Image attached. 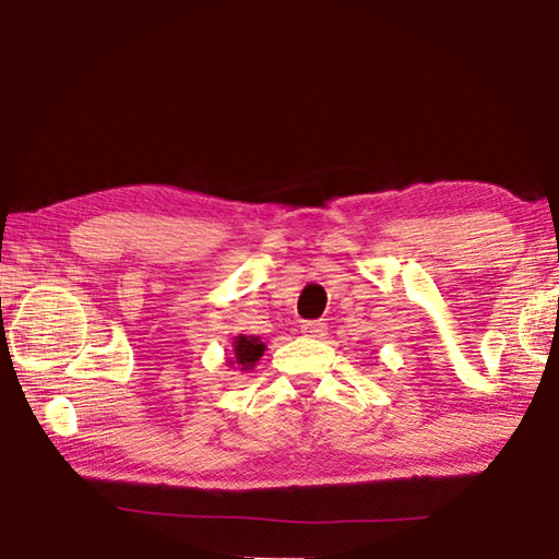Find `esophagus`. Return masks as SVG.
<instances>
[{"label": "esophagus", "instance_id": "34e87169", "mask_svg": "<svg viewBox=\"0 0 559 559\" xmlns=\"http://www.w3.org/2000/svg\"><path fill=\"white\" fill-rule=\"evenodd\" d=\"M301 333L309 335V337H323L328 333V328L323 323H316V321H309L301 325Z\"/></svg>", "mask_w": 559, "mask_h": 559}]
</instances>
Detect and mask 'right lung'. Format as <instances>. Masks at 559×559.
<instances>
[{
    "instance_id": "right-lung-1",
    "label": "right lung",
    "mask_w": 559,
    "mask_h": 559,
    "mask_svg": "<svg viewBox=\"0 0 559 559\" xmlns=\"http://www.w3.org/2000/svg\"><path fill=\"white\" fill-rule=\"evenodd\" d=\"M263 352H265V343H260V337L238 335L236 343H234V359L229 364L241 367V371L253 369L255 361L263 357Z\"/></svg>"
}]
</instances>
